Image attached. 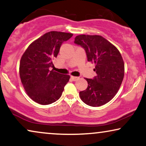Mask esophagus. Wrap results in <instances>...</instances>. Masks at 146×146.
<instances>
[{
	"instance_id": "obj_1",
	"label": "esophagus",
	"mask_w": 146,
	"mask_h": 146,
	"mask_svg": "<svg viewBox=\"0 0 146 146\" xmlns=\"http://www.w3.org/2000/svg\"><path fill=\"white\" fill-rule=\"evenodd\" d=\"M71 79L73 80V81H76V80H78V79H79V78L78 77H76V76H71Z\"/></svg>"
}]
</instances>
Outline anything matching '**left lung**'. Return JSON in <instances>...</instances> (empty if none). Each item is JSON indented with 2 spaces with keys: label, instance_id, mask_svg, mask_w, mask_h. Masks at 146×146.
<instances>
[{
  "label": "left lung",
  "instance_id": "left-lung-1",
  "mask_svg": "<svg viewBox=\"0 0 146 146\" xmlns=\"http://www.w3.org/2000/svg\"><path fill=\"white\" fill-rule=\"evenodd\" d=\"M74 43L86 50L88 60L95 63L94 79L86 78L88 86L80 92L86 105L99 107L108 103L119 91L124 75V64L119 50L101 35H79Z\"/></svg>",
  "mask_w": 146,
  "mask_h": 146
}]
</instances>
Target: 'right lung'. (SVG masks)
Segmentation results:
<instances>
[{"label":"right lung","mask_w":146,"mask_h":146,"mask_svg":"<svg viewBox=\"0 0 146 146\" xmlns=\"http://www.w3.org/2000/svg\"><path fill=\"white\" fill-rule=\"evenodd\" d=\"M72 33L52 31L32 42L20 62L21 82L27 94L41 105H48L62 96L70 76L49 70L52 59L57 56L60 46Z\"/></svg>","instance_id":"obj_1"}]
</instances>
